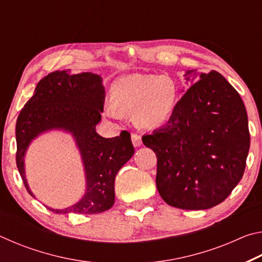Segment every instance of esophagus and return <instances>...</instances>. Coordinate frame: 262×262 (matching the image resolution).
Returning a JSON list of instances; mask_svg holds the SVG:
<instances>
[{"label": "esophagus", "instance_id": "esophagus-1", "mask_svg": "<svg viewBox=\"0 0 262 262\" xmlns=\"http://www.w3.org/2000/svg\"><path fill=\"white\" fill-rule=\"evenodd\" d=\"M132 142H133V145L134 147H140L142 144V137L139 134H135V133H133L132 134Z\"/></svg>", "mask_w": 262, "mask_h": 262}]
</instances>
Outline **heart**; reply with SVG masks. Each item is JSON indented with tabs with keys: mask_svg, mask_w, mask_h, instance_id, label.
Segmentation results:
<instances>
[{
	"mask_svg": "<svg viewBox=\"0 0 262 262\" xmlns=\"http://www.w3.org/2000/svg\"><path fill=\"white\" fill-rule=\"evenodd\" d=\"M177 95L178 90L171 77L130 74L113 84V107L108 108V114L118 118L120 114L135 112V120L140 126L157 128L173 112Z\"/></svg>",
	"mask_w": 262,
	"mask_h": 262,
	"instance_id": "1",
	"label": "heart"
}]
</instances>
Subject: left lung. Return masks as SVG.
Wrapping results in <instances>:
<instances>
[{
  "label": "left lung",
  "mask_w": 262,
  "mask_h": 262,
  "mask_svg": "<svg viewBox=\"0 0 262 262\" xmlns=\"http://www.w3.org/2000/svg\"><path fill=\"white\" fill-rule=\"evenodd\" d=\"M189 88L165 126L144 135L157 156L156 185L167 205L187 210L223 202L243 178L250 149L241 96L220 73H186Z\"/></svg>",
  "instance_id": "1"
}]
</instances>
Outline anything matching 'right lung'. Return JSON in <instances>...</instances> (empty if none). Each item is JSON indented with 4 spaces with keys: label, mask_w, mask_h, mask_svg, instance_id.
Returning a JSON list of instances; mask_svg holds the SVG:
<instances>
[{
    "label": "right lung",
    "mask_w": 262,
    "mask_h": 262,
    "mask_svg": "<svg viewBox=\"0 0 262 262\" xmlns=\"http://www.w3.org/2000/svg\"><path fill=\"white\" fill-rule=\"evenodd\" d=\"M105 89L99 75H69L56 70L43 77L33 96L21 108L16 123V164L28 192L24 156L31 141L41 133L63 129L72 133L81 152L86 190L77 203L64 209H48L56 214H99L114 203V181L118 171L134 155L130 134L122 130L112 139L96 133L104 108Z\"/></svg>",
    "instance_id": "add662e5"
}]
</instances>
